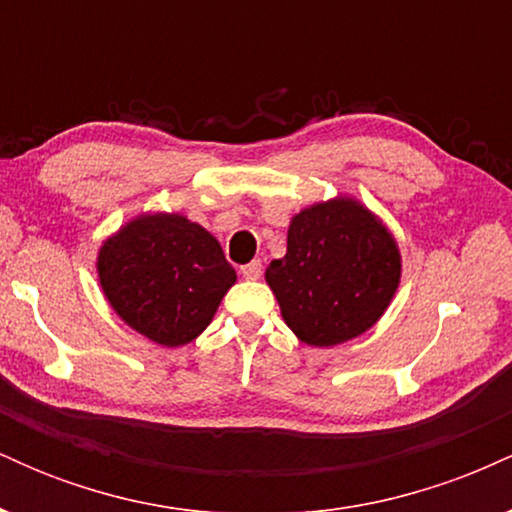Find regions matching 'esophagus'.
<instances>
[{
  "mask_svg": "<svg viewBox=\"0 0 512 512\" xmlns=\"http://www.w3.org/2000/svg\"><path fill=\"white\" fill-rule=\"evenodd\" d=\"M240 274H243L245 279H250V281L260 279V276H262V264H260V260H252L250 264H243V267H240Z\"/></svg>",
  "mask_w": 512,
  "mask_h": 512,
  "instance_id": "34e87169",
  "label": "esophagus"
}]
</instances>
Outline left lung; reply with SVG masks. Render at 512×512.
Segmentation results:
<instances>
[{
    "instance_id": "left-lung-1",
    "label": "left lung",
    "mask_w": 512,
    "mask_h": 512,
    "mask_svg": "<svg viewBox=\"0 0 512 512\" xmlns=\"http://www.w3.org/2000/svg\"><path fill=\"white\" fill-rule=\"evenodd\" d=\"M281 317L308 346L361 337L392 303L402 255L390 228L356 197L337 195L293 216L286 255L264 272Z\"/></svg>"
}]
</instances>
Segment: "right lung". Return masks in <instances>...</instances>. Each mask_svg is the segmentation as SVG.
<instances>
[{
	"label": "right lung",
	"instance_id": "add662e5",
	"mask_svg": "<svg viewBox=\"0 0 512 512\" xmlns=\"http://www.w3.org/2000/svg\"><path fill=\"white\" fill-rule=\"evenodd\" d=\"M96 272L117 317L166 349L207 330L238 279L219 240L175 211H144L117 228L98 248Z\"/></svg>",
	"mask_w": 512,
	"mask_h": 512
}]
</instances>
